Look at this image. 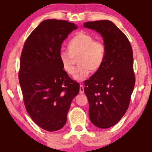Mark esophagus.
<instances>
[{
  "mask_svg": "<svg viewBox=\"0 0 152 152\" xmlns=\"http://www.w3.org/2000/svg\"><path fill=\"white\" fill-rule=\"evenodd\" d=\"M84 92V86L80 84V94H83Z\"/></svg>",
  "mask_w": 152,
  "mask_h": 152,
  "instance_id": "esophagus-1",
  "label": "esophagus"
}]
</instances>
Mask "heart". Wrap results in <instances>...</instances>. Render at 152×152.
Returning <instances> with one entry per match:
<instances>
[{"label":"heart","mask_w":152,"mask_h":152,"mask_svg":"<svg viewBox=\"0 0 152 152\" xmlns=\"http://www.w3.org/2000/svg\"><path fill=\"white\" fill-rule=\"evenodd\" d=\"M105 53L106 48L102 41L94 40L92 35L81 32L70 41L69 50H60L59 58L64 70L69 74H73L74 72V78L81 81L92 70H96L101 66ZM78 57L79 65L74 71L75 58Z\"/></svg>","instance_id":"1"}]
</instances>
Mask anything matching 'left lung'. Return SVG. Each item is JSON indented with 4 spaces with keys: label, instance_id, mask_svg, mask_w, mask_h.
<instances>
[{
    "label": "left lung",
    "instance_id": "obj_1",
    "mask_svg": "<svg viewBox=\"0 0 152 152\" xmlns=\"http://www.w3.org/2000/svg\"><path fill=\"white\" fill-rule=\"evenodd\" d=\"M84 27L99 33L106 48L101 66L84 82L89 118L96 127L109 128L127 111L134 88L132 48L127 36L110 20L86 22Z\"/></svg>",
    "mask_w": 152,
    "mask_h": 152
}]
</instances>
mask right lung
<instances>
[{
  "label": "right lung",
  "mask_w": 152,
  "mask_h": 152,
  "mask_svg": "<svg viewBox=\"0 0 152 152\" xmlns=\"http://www.w3.org/2000/svg\"><path fill=\"white\" fill-rule=\"evenodd\" d=\"M77 28L67 20H43L27 37L20 56L19 79L25 108L33 121L48 132L65 125L80 91L59 58L64 39Z\"/></svg>",
  "instance_id": "obj_1"
}]
</instances>
